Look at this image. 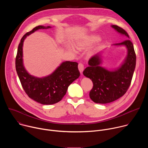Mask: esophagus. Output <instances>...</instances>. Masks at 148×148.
<instances>
[{
	"instance_id": "1",
	"label": "esophagus",
	"mask_w": 148,
	"mask_h": 148,
	"mask_svg": "<svg viewBox=\"0 0 148 148\" xmlns=\"http://www.w3.org/2000/svg\"><path fill=\"white\" fill-rule=\"evenodd\" d=\"M78 70H79L80 73L81 74L82 72L84 70V66L83 64H82V63H79L78 66Z\"/></svg>"
}]
</instances>
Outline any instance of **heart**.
Returning <instances> with one entry per match:
<instances>
[{"mask_svg":"<svg viewBox=\"0 0 148 148\" xmlns=\"http://www.w3.org/2000/svg\"><path fill=\"white\" fill-rule=\"evenodd\" d=\"M98 39V36L94 34H90L78 37L74 40V45L75 48L79 50H82L88 48ZM67 49L73 53H76V49L71 45L67 46Z\"/></svg>","mask_w":148,"mask_h":148,"instance_id":"1","label":"heart"}]
</instances>
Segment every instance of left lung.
Listing matches in <instances>:
<instances>
[{
    "label": "left lung",
    "instance_id": "left-lung-1",
    "mask_svg": "<svg viewBox=\"0 0 148 148\" xmlns=\"http://www.w3.org/2000/svg\"><path fill=\"white\" fill-rule=\"evenodd\" d=\"M117 32L127 38L115 46H125L127 55L122 64L117 69L108 70L101 66V53L93 56L88 61V65L83 71L84 76L90 78L93 88L90 92V97L95 103H107L122 97L130 86L136 66V54L133 44L128 34L121 27L111 25Z\"/></svg>",
    "mask_w": 148,
    "mask_h": 148
}]
</instances>
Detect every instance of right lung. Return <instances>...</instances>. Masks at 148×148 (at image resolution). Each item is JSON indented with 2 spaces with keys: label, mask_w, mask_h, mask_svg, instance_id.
Segmentation results:
<instances>
[{
  "label": "right lung",
  "mask_w": 148,
  "mask_h": 148,
  "mask_svg": "<svg viewBox=\"0 0 148 148\" xmlns=\"http://www.w3.org/2000/svg\"><path fill=\"white\" fill-rule=\"evenodd\" d=\"M51 27L38 26L26 33L20 40L16 57V70L23 90L30 98L43 105L60 101L66 95L69 86L80 75L78 63L70 61L62 62L51 74L41 78L30 75L25 69L23 60L25 39L36 30Z\"/></svg>",
  "instance_id": "1"
}]
</instances>
